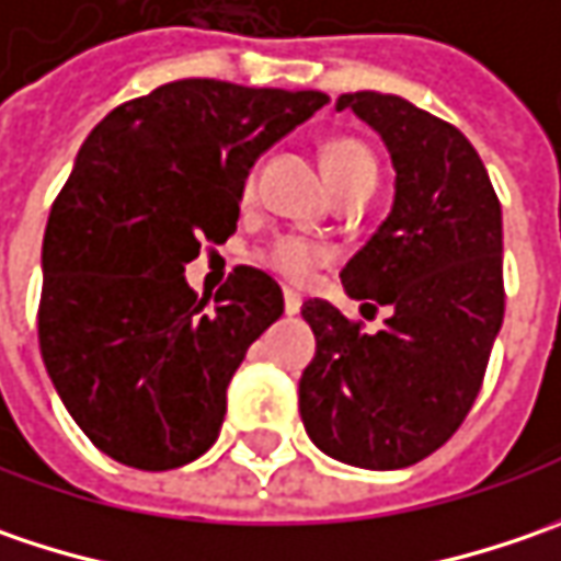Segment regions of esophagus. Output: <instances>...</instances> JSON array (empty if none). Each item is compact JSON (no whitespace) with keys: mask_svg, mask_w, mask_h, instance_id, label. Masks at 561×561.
Returning <instances> with one entry per match:
<instances>
[{"mask_svg":"<svg viewBox=\"0 0 561 561\" xmlns=\"http://www.w3.org/2000/svg\"><path fill=\"white\" fill-rule=\"evenodd\" d=\"M301 310V295H295V291H285V313L291 317V313H298Z\"/></svg>","mask_w":561,"mask_h":561,"instance_id":"34e87169","label":"esophagus"}]
</instances>
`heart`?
<instances>
[{"instance_id":"b5f03b06","label":"heart","mask_w":561,"mask_h":561,"mask_svg":"<svg viewBox=\"0 0 561 561\" xmlns=\"http://www.w3.org/2000/svg\"><path fill=\"white\" fill-rule=\"evenodd\" d=\"M323 169H327V179L335 194L360 191V187L374 191V184H377V159L357 137H335V140H329L327 147H323ZM254 187L256 175L248 172L244 184H241V197H254ZM256 260L285 282L305 285L317 270L327 266L329 251L323 244H317L310 238H301V234H276L273 241H266L256 251Z\"/></svg>"}]
</instances>
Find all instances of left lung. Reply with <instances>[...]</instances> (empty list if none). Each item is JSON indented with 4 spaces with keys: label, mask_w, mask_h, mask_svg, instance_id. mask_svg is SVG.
<instances>
[{
    "label": "left lung",
    "mask_w": 561,
    "mask_h": 561,
    "mask_svg": "<svg viewBox=\"0 0 561 561\" xmlns=\"http://www.w3.org/2000/svg\"><path fill=\"white\" fill-rule=\"evenodd\" d=\"M335 110L360 115L392 153V213L342 270L352 298L392 317L367 332L329 301H305L317 354L298 404L329 458L396 471L446 446L477 402L505 313L502 207L449 122L374 90L342 93Z\"/></svg>",
    "instance_id": "1"
}]
</instances>
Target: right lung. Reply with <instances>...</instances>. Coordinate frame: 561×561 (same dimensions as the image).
<instances>
[{
  "mask_svg": "<svg viewBox=\"0 0 561 561\" xmlns=\"http://www.w3.org/2000/svg\"><path fill=\"white\" fill-rule=\"evenodd\" d=\"M327 103L187 78L84 140L43 234L37 335L61 404L118 465L172 471L216 443L234 370L285 305L254 266L197 298L184 263L234 234L254 159Z\"/></svg>",
  "mask_w": 561,
  "mask_h": 561,
  "instance_id": "obj_1",
  "label": "right lung"
}]
</instances>
